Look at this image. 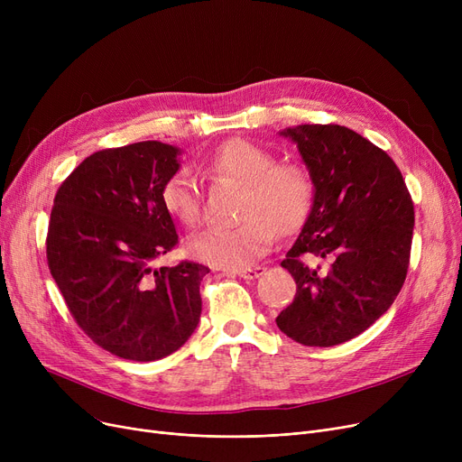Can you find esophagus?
Instances as JSON below:
<instances>
[{
    "instance_id": "obj_1",
    "label": "esophagus",
    "mask_w": 462,
    "mask_h": 462,
    "mask_svg": "<svg viewBox=\"0 0 462 462\" xmlns=\"http://www.w3.org/2000/svg\"><path fill=\"white\" fill-rule=\"evenodd\" d=\"M234 273H236L237 277H241V279H256V277H260V275L263 273V268H262V265H253V268L236 270Z\"/></svg>"
}]
</instances>
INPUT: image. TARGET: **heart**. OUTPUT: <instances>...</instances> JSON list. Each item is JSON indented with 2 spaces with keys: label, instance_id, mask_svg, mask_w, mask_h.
Returning a JSON list of instances; mask_svg holds the SVG:
<instances>
[{
  "label": "heart",
  "instance_id": "heart-1",
  "mask_svg": "<svg viewBox=\"0 0 462 462\" xmlns=\"http://www.w3.org/2000/svg\"><path fill=\"white\" fill-rule=\"evenodd\" d=\"M215 178L244 185L232 226H213L194 236L190 254L215 268L245 270L272 247L277 234L300 230L314 206V180L294 161H277L275 153L247 140H228L202 161ZM161 202L170 217L185 226L200 218V194L189 170L170 174L161 187Z\"/></svg>",
  "mask_w": 462,
  "mask_h": 462
}]
</instances>
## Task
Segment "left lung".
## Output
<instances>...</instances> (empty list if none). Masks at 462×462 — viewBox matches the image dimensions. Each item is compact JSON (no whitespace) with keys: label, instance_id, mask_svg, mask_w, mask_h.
Segmentation results:
<instances>
[{"label":"left lung","instance_id":"1","mask_svg":"<svg viewBox=\"0 0 462 462\" xmlns=\"http://www.w3.org/2000/svg\"><path fill=\"white\" fill-rule=\"evenodd\" d=\"M281 134L298 143L317 194L281 262L298 290L275 322L300 345L335 346L373 326L399 296L414 202L393 159L356 131L317 124Z\"/></svg>","mask_w":462,"mask_h":462}]
</instances>
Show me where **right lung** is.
<instances>
[{
	"label": "right lung",
	"mask_w": 462,
	"mask_h": 462,
	"mask_svg": "<svg viewBox=\"0 0 462 462\" xmlns=\"http://www.w3.org/2000/svg\"><path fill=\"white\" fill-rule=\"evenodd\" d=\"M178 155L157 140L101 150L72 170L54 199L48 270L82 331L124 359L176 352L200 320L206 265L181 260L155 268L178 245L161 202Z\"/></svg>",
	"instance_id": "right-lung-1"
}]
</instances>
